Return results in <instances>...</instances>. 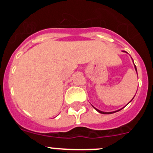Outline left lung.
<instances>
[{"mask_svg": "<svg viewBox=\"0 0 153 153\" xmlns=\"http://www.w3.org/2000/svg\"><path fill=\"white\" fill-rule=\"evenodd\" d=\"M135 69H136V66H135ZM94 108H95V107H94ZM95 109H96V108H95ZM96 110H97L99 113H102V114H111V113H116V112H117V111H115V112H110V113H105V112H102V111H100V110H99V109H96ZM118 111H120V110H118Z\"/></svg>", "mask_w": 153, "mask_h": 153, "instance_id": "8db88e82", "label": "left lung"}]
</instances>
